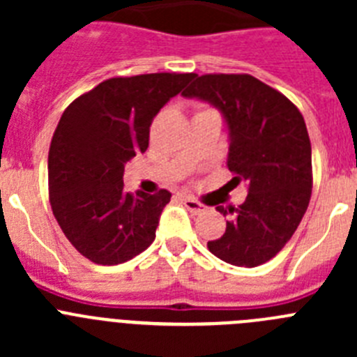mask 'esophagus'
I'll return each instance as SVG.
<instances>
[{
    "mask_svg": "<svg viewBox=\"0 0 357 357\" xmlns=\"http://www.w3.org/2000/svg\"><path fill=\"white\" fill-rule=\"evenodd\" d=\"M182 204H184V206H185V209L191 211V213H193V214H200V213H204V211H206V207L202 206L200 202L193 200V198H189V197L182 198Z\"/></svg>",
    "mask_w": 357,
    "mask_h": 357,
    "instance_id": "obj_1",
    "label": "esophagus"
}]
</instances>
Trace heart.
<instances>
[{"mask_svg":"<svg viewBox=\"0 0 357 357\" xmlns=\"http://www.w3.org/2000/svg\"><path fill=\"white\" fill-rule=\"evenodd\" d=\"M202 110H209V109H202ZM202 110H198V112H202Z\"/></svg>","mask_w":357,"mask_h":357,"instance_id":"b5f03b06","label":"heart"}]
</instances>
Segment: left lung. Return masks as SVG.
I'll use <instances>...</instances> for the list:
<instances>
[{
    "mask_svg": "<svg viewBox=\"0 0 357 357\" xmlns=\"http://www.w3.org/2000/svg\"><path fill=\"white\" fill-rule=\"evenodd\" d=\"M182 94L222 110L230 132L227 185H248L241 206L216 207L229 222L207 248L234 266H259L284 248L309 206L313 166L304 118L284 94L252 75H195Z\"/></svg>",
    "mask_w": 357,
    "mask_h": 357,
    "instance_id": "8db88e82",
    "label": "left lung"
}]
</instances>
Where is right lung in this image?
<instances>
[{"label": "right lung", "instance_id": "add662e5", "mask_svg": "<svg viewBox=\"0 0 357 357\" xmlns=\"http://www.w3.org/2000/svg\"><path fill=\"white\" fill-rule=\"evenodd\" d=\"M193 73L116 77L64 110L48 155L50 204L62 232L94 264L114 266L146 250L172 193H127L125 164L148 148L150 125Z\"/></svg>", "mask_w": 357, "mask_h": 357}]
</instances>
